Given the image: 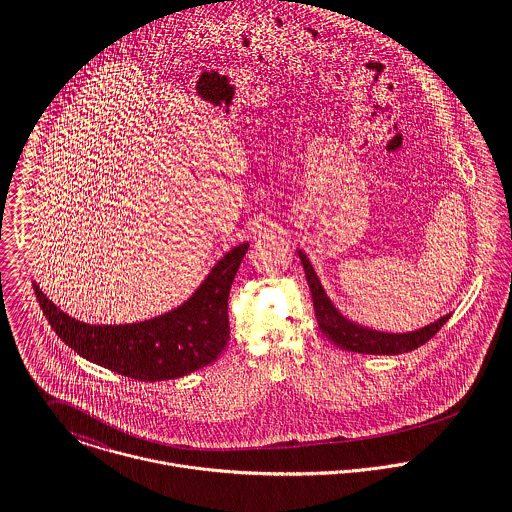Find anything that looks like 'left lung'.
I'll return each mask as SVG.
<instances>
[{"label":"left lung","mask_w":512,"mask_h":512,"mask_svg":"<svg viewBox=\"0 0 512 512\" xmlns=\"http://www.w3.org/2000/svg\"><path fill=\"white\" fill-rule=\"evenodd\" d=\"M299 258L305 270V278L311 290L313 297V307H315V317L319 323L321 333L331 339L337 347L345 349V351H353V353H366V355H400V353H408L414 351L418 347H422L424 343H428L439 329L445 325V321L449 319V315L441 317L436 323L414 331V333H380V331H372L361 327L349 319H345L329 301L327 293L321 288V282L317 278V274L313 272V266L309 264V260L305 258V254L299 250Z\"/></svg>","instance_id":"left-lung-1"}]
</instances>
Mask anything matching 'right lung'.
Masks as SVG:
<instances>
[{
    "label": "right lung",
    "instance_id": "1",
    "mask_svg": "<svg viewBox=\"0 0 512 512\" xmlns=\"http://www.w3.org/2000/svg\"><path fill=\"white\" fill-rule=\"evenodd\" d=\"M248 244L232 248L197 293L171 313L132 325H88L63 313L33 284L51 329L90 363L142 382L171 380L215 363L224 351L228 293Z\"/></svg>",
    "mask_w": 512,
    "mask_h": 512
}]
</instances>
